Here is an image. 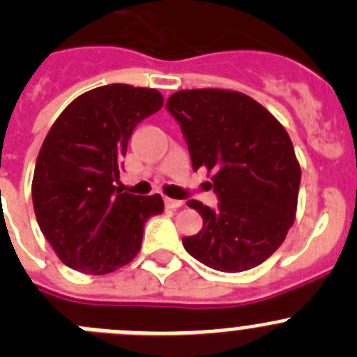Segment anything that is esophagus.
I'll list each match as a JSON object with an SVG mask.
<instances>
[{
    "mask_svg": "<svg viewBox=\"0 0 357 357\" xmlns=\"http://www.w3.org/2000/svg\"><path fill=\"white\" fill-rule=\"evenodd\" d=\"M165 206L171 209H176V208H181L183 206V201H176V199H165Z\"/></svg>",
    "mask_w": 357,
    "mask_h": 357,
    "instance_id": "esophagus-1",
    "label": "esophagus"
}]
</instances>
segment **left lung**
Listing matches in <instances>:
<instances>
[{"mask_svg": "<svg viewBox=\"0 0 357 357\" xmlns=\"http://www.w3.org/2000/svg\"><path fill=\"white\" fill-rule=\"evenodd\" d=\"M181 125L194 171L211 174L216 209L188 201L204 220L183 246L202 264L239 273L262 264L284 243L298 209L301 167L282 123L248 95L181 89L167 100Z\"/></svg>", "mask_w": 357, "mask_h": 357, "instance_id": "obj_1", "label": "left lung"}]
</instances>
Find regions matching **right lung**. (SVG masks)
<instances>
[{"instance_id":"add662e5","label":"right lung","mask_w":357,"mask_h":357,"mask_svg":"<svg viewBox=\"0 0 357 357\" xmlns=\"http://www.w3.org/2000/svg\"><path fill=\"white\" fill-rule=\"evenodd\" d=\"M163 105L162 93L130 84L82 93L58 116L40 148L31 195L40 231L63 264L107 275L139 254L158 194L116 186L133 128Z\"/></svg>"}]
</instances>
